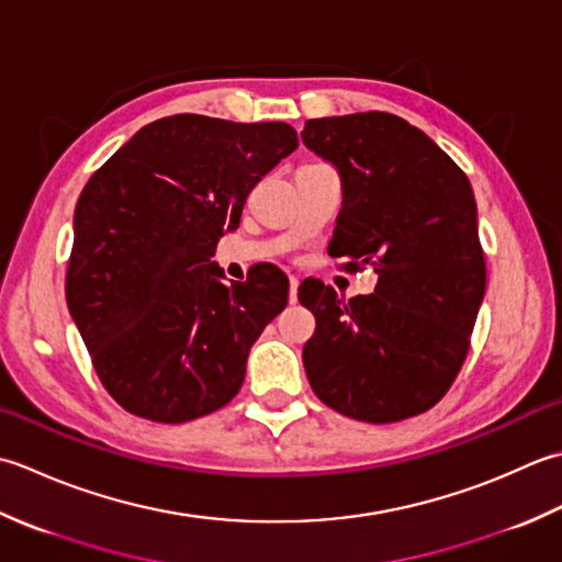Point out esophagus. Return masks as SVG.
Segmentation results:
<instances>
[{
    "label": "esophagus",
    "instance_id": "esophagus-1",
    "mask_svg": "<svg viewBox=\"0 0 562 562\" xmlns=\"http://www.w3.org/2000/svg\"><path fill=\"white\" fill-rule=\"evenodd\" d=\"M289 283H291V285H289V303L293 305V303H297V279L291 277Z\"/></svg>",
    "mask_w": 562,
    "mask_h": 562
}]
</instances>
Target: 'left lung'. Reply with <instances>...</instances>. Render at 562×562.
I'll return each instance as SVG.
<instances>
[{"mask_svg": "<svg viewBox=\"0 0 562 562\" xmlns=\"http://www.w3.org/2000/svg\"><path fill=\"white\" fill-rule=\"evenodd\" d=\"M301 137L345 184L329 255L378 273L375 291L349 303L323 281L301 283L317 325L303 349L307 381L327 407L369 425L422 415L461 371L485 295L471 181L385 111L311 119Z\"/></svg>", "mask_w": 562, "mask_h": 562, "instance_id": "1", "label": "left lung"}]
</instances>
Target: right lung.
Instances as JSON below:
<instances>
[{"mask_svg":"<svg viewBox=\"0 0 562 562\" xmlns=\"http://www.w3.org/2000/svg\"><path fill=\"white\" fill-rule=\"evenodd\" d=\"M297 147L289 123L177 113L137 131L79 193L65 295L101 385L135 417L221 409L285 303L273 265L227 285L211 261L249 191Z\"/></svg>","mask_w":562,"mask_h":562,"instance_id":"1","label":"right lung"}]
</instances>
